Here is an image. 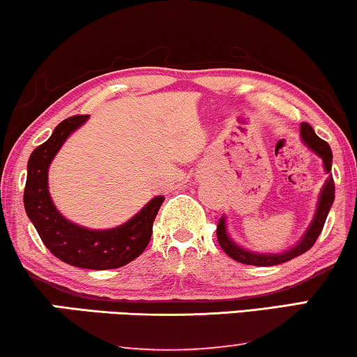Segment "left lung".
<instances>
[{"label":"left lung","instance_id":"8db88e82","mask_svg":"<svg viewBox=\"0 0 357 357\" xmlns=\"http://www.w3.org/2000/svg\"><path fill=\"white\" fill-rule=\"evenodd\" d=\"M300 135L305 145L321 158L324 169H326V173H329L333 163V153L328 143L319 138L308 123H301ZM333 201H335V181H333V178L329 176V179L324 183V186L321 189V194H319L317 212H314V218L311 220L308 231L305 232V236L301 237V241L296 243V245H293L290 250L282 252V254H255V252H250L243 249L241 245H237V243L229 237L227 229H225L224 215L220 218L218 224V242L219 245L222 247L225 254L231 257V259L241 261V264L255 265V267H270V265L283 264V261H288L295 259V257L305 254L306 250H310L311 247H313V243L317 242V238L323 231V225L326 222L328 212L331 209Z\"/></svg>","mask_w":357,"mask_h":357}]
</instances>
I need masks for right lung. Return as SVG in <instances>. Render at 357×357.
I'll return each instance as SVG.
<instances>
[{
	"mask_svg": "<svg viewBox=\"0 0 357 357\" xmlns=\"http://www.w3.org/2000/svg\"><path fill=\"white\" fill-rule=\"evenodd\" d=\"M89 115H75L61 121L51 138L31 153L24 188V209L40 241L59 260L80 268H119L142 255L150 243L153 222L165 197L156 196L125 224L105 231H93L67 220L54 206L49 194V165L72 132Z\"/></svg>",
	"mask_w": 357,
	"mask_h": 357,
	"instance_id": "add662e5",
	"label": "right lung"
}]
</instances>
